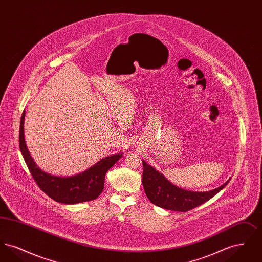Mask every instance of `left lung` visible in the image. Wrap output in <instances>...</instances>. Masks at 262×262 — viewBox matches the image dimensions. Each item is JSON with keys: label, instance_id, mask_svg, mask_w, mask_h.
Listing matches in <instances>:
<instances>
[{"label": "left lung", "instance_id": "8db88e82", "mask_svg": "<svg viewBox=\"0 0 262 262\" xmlns=\"http://www.w3.org/2000/svg\"><path fill=\"white\" fill-rule=\"evenodd\" d=\"M143 174L142 185L146 196L150 201L164 209L173 211L187 212L206 202L223 189L231 178L224 185L208 191H190L176 187L161 173L142 160Z\"/></svg>", "mask_w": 262, "mask_h": 262}]
</instances>
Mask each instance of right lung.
<instances>
[{
  "instance_id": "right-lung-1",
  "label": "right lung",
  "mask_w": 262,
  "mask_h": 262,
  "mask_svg": "<svg viewBox=\"0 0 262 262\" xmlns=\"http://www.w3.org/2000/svg\"><path fill=\"white\" fill-rule=\"evenodd\" d=\"M25 117L24 111L19 127V148L38 187L52 200L64 204H75L97 199L104 189L106 173L123 156V153L105 157L79 174L70 177L48 174L35 164L26 147L24 130Z\"/></svg>"
}]
</instances>
